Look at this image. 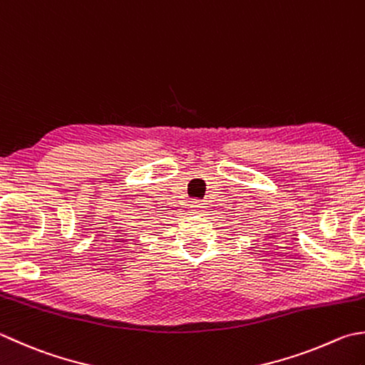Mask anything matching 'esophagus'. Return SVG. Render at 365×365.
I'll list each match as a JSON object with an SVG mask.
<instances>
[{"instance_id": "obj_1", "label": "esophagus", "mask_w": 365, "mask_h": 365, "mask_svg": "<svg viewBox=\"0 0 365 365\" xmlns=\"http://www.w3.org/2000/svg\"><path fill=\"white\" fill-rule=\"evenodd\" d=\"M191 207H195V209H202L204 204L201 201H192L191 202Z\"/></svg>"}]
</instances>
